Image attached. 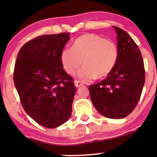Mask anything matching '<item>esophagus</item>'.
Listing matches in <instances>:
<instances>
[{"mask_svg": "<svg viewBox=\"0 0 157 157\" xmlns=\"http://www.w3.org/2000/svg\"><path fill=\"white\" fill-rule=\"evenodd\" d=\"M74 84H75L76 87H79V86H82V85H83V83H82L81 82L78 81V80H75V81H74Z\"/></svg>", "mask_w": 157, "mask_h": 157, "instance_id": "34e87169", "label": "esophagus"}]
</instances>
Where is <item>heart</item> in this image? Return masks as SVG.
Here are the masks:
<instances>
[{
	"label": "heart",
	"instance_id": "heart-1",
	"mask_svg": "<svg viewBox=\"0 0 157 157\" xmlns=\"http://www.w3.org/2000/svg\"><path fill=\"white\" fill-rule=\"evenodd\" d=\"M118 58V48L113 41L96 34H84L75 39L71 48L63 49L60 55L63 69L69 75L77 70V77L83 83L107 77L113 71Z\"/></svg>",
	"mask_w": 157,
	"mask_h": 157
}]
</instances>
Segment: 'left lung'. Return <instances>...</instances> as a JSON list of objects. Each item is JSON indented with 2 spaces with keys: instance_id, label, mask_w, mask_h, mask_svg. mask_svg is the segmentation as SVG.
<instances>
[{
  "instance_id": "left-lung-1",
  "label": "left lung",
  "mask_w": 157,
  "mask_h": 157,
  "mask_svg": "<svg viewBox=\"0 0 157 157\" xmlns=\"http://www.w3.org/2000/svg\"><path fill=\"white\" fill-rule=\"evenodd\" d=\"M117 33L118 58L113 71L96 84L89 86L96 110L107 118H125L137 105L145 82V71L140 49L121 28Z\"/></svg>"
}]
</instances>
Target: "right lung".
Wrapping results in <instances>:
<instances>
[{
	"label": "right lung",
	"mask_w": 157,
	"mask_h": 157,
	"mask_svg": "<svg viewBox=\"0 0 157 157\" xmlns=\"http://www.w3.org/2000/svg\"><path fill=\"white\" fill-rule=\"evenodd\" d=\"M69 39L67 33L36 37L20 48L15 63L13 81L22 105L45 128L58 127L71 115L76 87L60 60Z\"/></svg>",
	"instance_id": "add662e5"
}]
</instances>
